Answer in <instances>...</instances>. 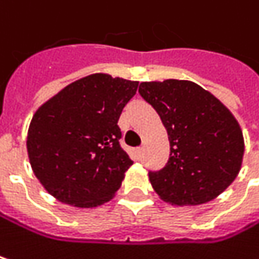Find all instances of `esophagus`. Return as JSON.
<instances>
[{"label":"esophagus","instance_id":"34e87169","mask_svg":"<svg viewBox=\"0 0 259 259\" xmlns=\"http://www.w3.org/2000/svg\"><path fill=\"white\" fill-rule=\"evenodd\" d=\"M137 155H139L140 159L143 157V155H144V149H143V147H141V149H139V150H137Z\"/></svg>","mask_w":259,"mask_h":259}]
</instances>
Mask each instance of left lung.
Here are the masks:
<instances>
[{
	"label": "left lung",
	"instance_id": "left-lung-1",
	"mask_svg": "<svg viewBox=\"0 0 259 259\" xmlns=\"http://www.w3.org/2000/svg\"><path fill=\"white\" fill-rule=\"evenodd\" d=\"M139 93L160 116L169 140L166 165L149 172L159 197L184 206L223 193L239 174L245 152L230 110L192 81L141 82Z\"/></svg>",
	"mask_w": 259,
	"mask_h": 259
}]
</instances>
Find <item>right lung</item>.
Wrapping results in <instances>:
<instances>
[{"label":"right lung","instance_id":"right-lung-1","mask_svg":"<svg viewBox=\"0 0 259 259\" xmlns=\"http://www.w3.org/2000/svg\"><path fill=\"white\" fill-rule=\"evenodd\" d=\"M139 82L93 73L69 83L33 115L28 156L33 174L57 200L78 208L109 202L133 160L120 147L122 109Z\"/></svg>","mask_w":259,"mask_h":259}]
</instances>
